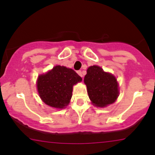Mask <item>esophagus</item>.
<instances>
[{"label":"esophagus","mask_w":155,"mask_h":155,"mask_svg":"<svg viewBox=\"0 0 155 155\" xmlns=\"http://www.w3.org/2000/svg\"><path fill=\"white\" fill-rule=\"evenodd\" d=\"M77 72H78V74H79L80 76H81V77H82V78L83 77V72H82V71H81V70H78Z\"/></svg>","instance_id":"1"}]
</instances>
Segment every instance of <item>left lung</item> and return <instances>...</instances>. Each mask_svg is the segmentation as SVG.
Returning a JSON list of instances; mask_svg holds the SVG:
<instances>
[{
	"label": "left lung",
	"instance_id": "8db88e82",
	"mask_svg": "<svg viewBox=\"0 0 155 155\" xmlns=\"http://www.w3.org/2000/svg\"><path fill=\"white\" fill-rule=\"evenodd\" d=\"M89 99L96 107H104L117 99L119 91L116 78L100 67H90L84 78Z\"/></svg>",
	"mask_w": 155,
	"mask_h": 155
}]
</instances>
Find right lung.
<instances>
[{"mask_svg": "<svg viewBox=\"0 0 155 155\" xmlns=\"http://www.w3.org/2000/svg\"><path fill=\"white\" fill-rule=\"evenodd\" d=\"M81 81V76L72 69L58 65L38 77V91L41 99L47 105L63 109L70 103L73 85Z\"/></svg>", "mask_w": 155, "mask_h": 155, "instance_id": "right-lung-1", "label": "right lung"}]
</instances>
